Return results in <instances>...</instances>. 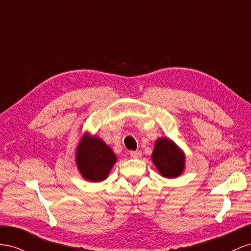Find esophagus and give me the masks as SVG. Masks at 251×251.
<instances>
[{
  "mask_svg": "<svg viewBox=\"0 0 251 251\" xmlns=\"http://www.w3.org/2000/svg\"><path fill=\"white\" fill-rule=\"evenodd\" d=\"M129 154L131 157H133V159H139V157H141L142 155V151L141 150H135V151H130Z\"/></svg>",
  "mask_w": 251,
  "mask_h": 251,
  "instance_id": "1",
  "label": "esophagus"
}]
</instances>
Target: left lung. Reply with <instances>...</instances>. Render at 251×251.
Returning a JSON list of instances; mask_svg holds the SVG:
<instances>
[{
  "instance_id": "left-lung-1",
  "label": "left lung",
  "mask_w": 251,
  "mask_h": 251,
  "mask_svg": "<svg viewBox=\"0 0 251 251\" xmlns=\"http://www.w3.org/2000/svg\"><path fill=\"white\" fill-rule=\"evenodd\" d=\"M151 157L156 169L163 176L176 177L183 173L185 155L173 141L166 138L157 140Z\"/></svg>"
}]
</instances>
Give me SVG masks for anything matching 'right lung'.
<instances>
[{"mask_svg": "<svg viewBox=\"0 0 251 251\" xmlns=\"http://www.w3.org/2000/svg\"><path fill=\"white\" fill-rule=\"evenodd\" d=\"M117 161L110 147L96 137L85 134L76 148L75 162L84 178L90 182L103 181Z\"/></svg>", "mask_w": 251, "mask_h": 251, "instance_id": "1", "label": "right lung"}]
</instances>
